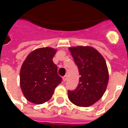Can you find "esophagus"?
I'll list each match as a JSON object with an SVG mask.
<instances>
[{
	"label": "esophagus",
	"mask_w": 128,
	"mask_h": 128,
	"mask_svg": "<svg viewBox=\"0 0 128 128\" xmlns=\"http://www.w3.org/2000/svg\"><path fill=\"white\" fill-rule=\"evenodd\" d=\"M62 79H63V81H64V82H66L67 80V75H65V76H64Z\"/></svg>",
	"instance_id": "1"
}]
</instances>
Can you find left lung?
<instances>
[{
  "instance_id": "1",
  "label": "left lung",
  "mask_w": 128,
  "mask_h": 128,
  "mask_svg": "<svg viewBox=\"0 0 128 128\" xmlns=\"http://www.w3.org/2000/svg\"><path fill=\"white\" fill-rule=\"evenodd\" d=\"M80 75L79 84L73 90H68L70 101L78 106L94 104L104 94L108 83V70L104 57L90 46L70 47Z\"/></svg>"
}]
</instances>
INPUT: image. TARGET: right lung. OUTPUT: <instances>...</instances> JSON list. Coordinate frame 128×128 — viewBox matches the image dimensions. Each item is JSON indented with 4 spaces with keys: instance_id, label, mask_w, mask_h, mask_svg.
Segmentation results:
<instances>
[{
    "instance_id": "1",
    "label": "right lung",
    "mask_w": 128,
    "mask_h": 128,
    "mask_svg": "<svg viewBox=\"0 0 128 128\" xmlns=\"http://www.w3.org/2000/svg\"><path fill=\"white\" fill-rule=\"evenodd\" d=\"M56 50L40 48L29 53L22 65L20 84L24 96L29 102L42 104L48 102L55 88L62 82L53 58Z\"/></svg>"
}]
</instances>
